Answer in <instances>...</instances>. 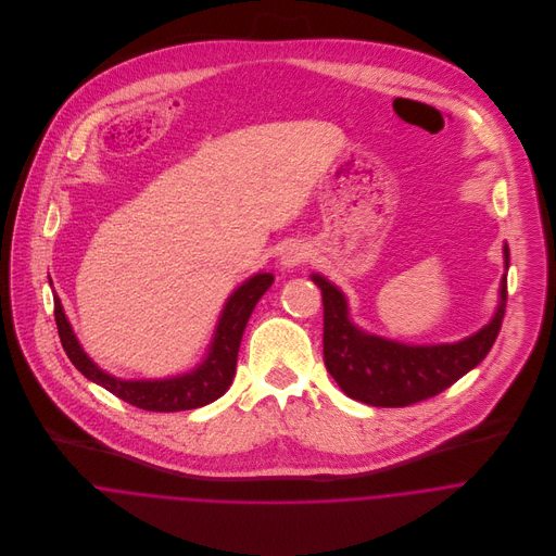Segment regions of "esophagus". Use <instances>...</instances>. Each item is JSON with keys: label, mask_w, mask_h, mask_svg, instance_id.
<instances>
[{"label": "esophagus", "mask_w": 556, "mask_h": 556, "mask_svg": "<svg viewBox=\"0 0 556 556\" xmlns=\"http://www.w3.org/2000/svg\"><path fill=\"white\" fill-rule=\"evenodd\" d=\"M306 261H308V248L304 243H289L280 254V263L287 269H293Z\"/></svg>", "instance_id": "obj_1"}]
</instances>
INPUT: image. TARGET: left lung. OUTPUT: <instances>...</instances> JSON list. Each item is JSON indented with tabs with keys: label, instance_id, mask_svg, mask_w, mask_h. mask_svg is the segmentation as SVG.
<instances>
[{
	"label": "left lung",
	"instance_id": "8db88e82",
	"mask_svg": "<svg viewBox=\"0 0 556 556\" xmlns=\"http://www.w3.org/2000/svg\"><path fill=\"white\" fill-rule=\"evenodd\" d=\"M503 254L507 269V243ZM311 278L323 293V359L327 372L346 396L370 406H408L441 394L488 355L505 317L507 274L501 280L494 317L473 336L454 344H400L355 327L342 291L318 274Z\"/></svg>",
	"mask_w": 556,
	"mask_h": 556
}]
</instances>
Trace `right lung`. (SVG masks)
Here are the masks:
<instances>
[{
    "instance_id": "right-lung-1",
    "label": "right lung",
    "mask_w": 556,
    "mask_h": 556,
    "mask_svg": "<svg viewBox=\"0 0 556 556\" xmlns=\"http://www.w3.org/2000/svg\"><path fill=\"white\" fill-rule=\"evenodd\" d=\"M274 276L271 274H256L250 280H245L238 291L229 298L216 333L214 342L210 346V353L205 362L194 368L192 372H186L181 377L173 379H160V381H122L117 377L106 375L100 370L87 353L80 349L79 340L64 315L62 302L58 295H53L55 302V323L60 331L62 346L68 355V359L75 364L83 377L98 383L100 388L109 390L113 396L122 397L124 402L143 408V410H156V413H175V410H188L205 406L214 400L223 396L233 377L238 366V351L245 323L252 315L256 302L263 298V293L271 287Z\"/></svg>"
}]
</instances>
